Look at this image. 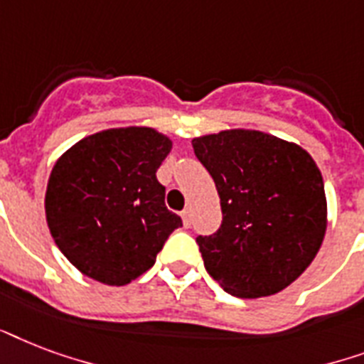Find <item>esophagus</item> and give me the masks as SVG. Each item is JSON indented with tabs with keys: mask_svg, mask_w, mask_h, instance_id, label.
<instances>
[{
	"mask_svg": "<svg viewBox=\"0 0 364 364\" xmlns=\"http://www.w3.org/2000/svg\"><path fill=\"white\" fill-rule=\"evenodd\" d=\"M180 216H182V222H184V226H186V228H190V224H191L190 208H186V210H182V213H180Z\"/></svg>",
	"mask_w": 364,
	"mask_h": 364,
	"instance_id": "1",
	"label": "esophagus"
}]
</instances>
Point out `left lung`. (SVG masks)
<instances>
[{"label":"left lung","instance_id":"obj_1","mask_svg":"<svg viewBox=\"0 0 364 364\" xmlns=\"http://www.w3.org/2000/svg\"><path fill=\"white\" fill-rule=\"evenodd\" d=\"M191 144L222 207L218 232L197 237L207 272L239 298L287 289L314 262L326 232L325 184L314 157L298 144L249 129Z\"/></svg>","mask_w":364,"mask_h":364}]
</instances>
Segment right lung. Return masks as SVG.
I'll list each match as a JSON object with an SVG mask.
<instances>
[{"instance_id":"right-lung-1","label":"right lung","mask_w":364,"mask_h":364,"mask_svg":"<svg viewBox=\"0 0 364 364\" xmlns=\"http://www.w3.org/2000/svg\"><path fill=\"white\" fill-rule=\"evenodd\" d=\"M171 148L173 140L151 127H119L85 136L58 157L45 216L56 247L83 275L129 284L182 226L156 176Z\"/></svg>"}]
</instances>
